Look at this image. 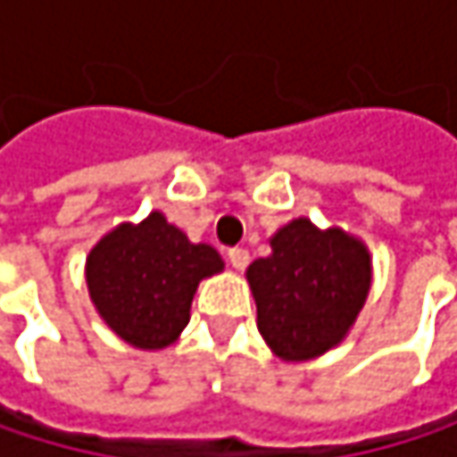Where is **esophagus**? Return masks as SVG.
I'll return each mask as SVG.
<instances>
[{
  "instance_id": "esophagus-1",
  "label": "esophagus",
  "mask_w": 457,
  "mask_h": 457,
  "mask_svg": "<svg viewBox=\"0 0 457 457\" xmlns=\"http://www.w3.org/2000/svg\"><path fill=\"white\" fill-rule=\"evenodd\" d=\"M228 259L229 264H232V270H245V264H248V251L245 248H229L228 251Z\"/></svg>"
}]
</instances>
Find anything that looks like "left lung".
<instances>
[{
    "label": "left lung",
    "instance_id": "1",
    "mask_svg": "<svg viewBox=\"0 0 457 457\" xmlns=\"http://www.w3.org/2000/svg\"><path fill=\"white\" fill-rule=\"evenodd\" d=\"M256 328L283 362H307L338 346L373 286L368 245L341 228L299 217L270 237V256L245 270Z\"/></svg>",
    "mask_w": 457,
    "mask_h": 457
}]
</instances>
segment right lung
<instances>
[{"instance_id": "add662e5", "label": "right lung", "mask_w": 457, "mask_h": 457, "mask_svg": "<svg viewBox=\"0 0 457 457\" xmlns=\"http://www.w3.org/2000/svg\"><path fill=\"white\" fill-rule=\"evenodd\" d=\"M225 262L209 243H193L163 212L121 222L89 251L84 278L100 320L129 346L158 352L190 322L198 283Z\"/></svg>"}]
</instances>
